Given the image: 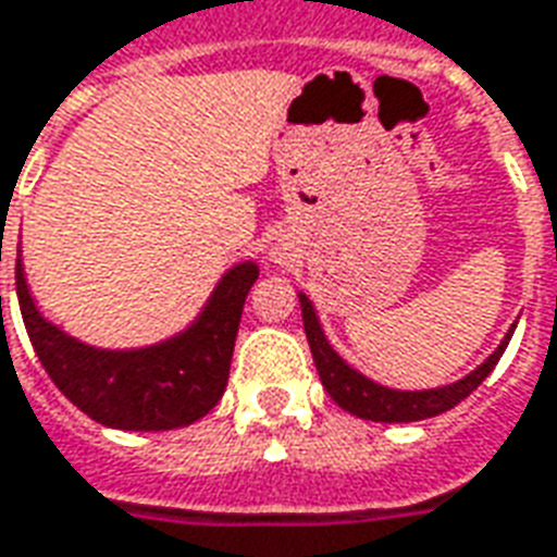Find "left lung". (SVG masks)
<instances>
[{"label":"left lung","mask_w":557,"mask_h":557,"mask_svg":"<svg viewBox=\"0 0 557 557\" xmlns=\"http://www.w3.org/2000/svg\"><path fill=\"white\" fill-rule=\"evenodd\" d=\"M298 298L300 312H304V331H307L312 360H315V369H319L324 389H327V395L342 410L360 416V419H372V422H419V419H431V416L446 413L455 405H460L496 369L498 357L505 354L510 336H513V327H517L513 324L496 351L490 354L487 360L481 362L475 372L467 374L463 381L448 383V386H440V389L401 393V389H386L381 383L369 381L366 374L354 372L351 366L333 351L331 342L324 339V331H321L319 315L312 310L310 298L307 295H298Z\"/></svg>","instance_id":"obj_1"}]
</instances>
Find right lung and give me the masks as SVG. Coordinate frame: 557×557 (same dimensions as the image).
I'll return each mask as SVG.
<instances>
[{
	"label": "right lung",
	"instance_id": "add662e5",
	"mask_svg": "<svg viewBox=\"0 0 557 557\" xmlns=\"http://www.w3.org/2000/svg\"><path fill=\"white\" fill-rule=\"evenodd\" d=\"M257 277L253 262L230 268L185 333L138 351H102L73 339L37 312L16 257V298L37 360L82 413L121 431L191 425L221 401L245 298Z\"/></svg>",
	"mask_w": 557,
	"mask_h": 557
}]
</instances>
